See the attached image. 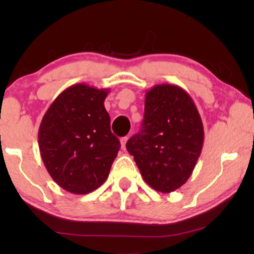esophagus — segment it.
I'll return each instance as SVG.
<instances>
[{
  "instance_id": "obj_1",
  "label": "esophagus",
  "mask_w": 254,
  "mask_h": 254,
  "mask_svg": "<svg viewBox=\"0 0 254 254\" xmlns=\"http://www.w3.org/2000/svg\"><path fill=\"white\" fill-rule=\"evenodd\" d=\"M127 141H128V137H127V136H125V137H121V138H120L121 149H123V150H125V149H126V143H127Z\"/></svg>"
}]
</instances>
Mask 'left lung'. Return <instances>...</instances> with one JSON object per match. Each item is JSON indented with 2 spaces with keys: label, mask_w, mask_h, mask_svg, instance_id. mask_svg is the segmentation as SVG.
Wrapping results in <instances>:
<instances>
[{
  "label": "left lung",
  "mask_w": 254,
  "mask_h": 254,
  "mask_svg": "<svg viewBox=\"0 0 254 254\" xmlns=\"http://www.w3.org/2000/svg\"><path fill=\"white\" fill-rule=\"evenodd\" d=\"M203 138L202 120L189 93L178 85L158 84L145 93L142 127L126 148L144 182L170 193L192 175Z\"/></svg>",
  "instance_id": "left-lung-1"
}]
</instances>
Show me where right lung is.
<instances>
[{"mask_svg": "<svg viewBox=\"0 0 254 254\" xmlns=\"http://www.w3.org/2000/svg\"><path fill=\"white\" fill-rule=\"evenodd\" d=\"M107 95L106 89L71 85L41 120V158L54 182L70 193L88 194L102 186L120 149L104 106Z\"/></svg>", "mask_w": 254, "mask_h": 254, "instance_id": "1", "label": "right lung"}]
</instances>
